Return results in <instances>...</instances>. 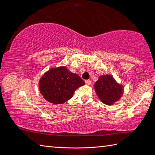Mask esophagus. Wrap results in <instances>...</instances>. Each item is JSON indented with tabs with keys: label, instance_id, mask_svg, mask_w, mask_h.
Wrapping results in <instances>:
<instances>
[{
	"label": "esophagus",
	"instance_id": "34e87169",
	"mask_svg": "<svg viewBox=\"0 0 155 155\" xmlns=\"http://www.w3.org/2000/svg\"><path fill=\"white\" fill-rule=\"evenodd\" d=\"M85 84H86V85H91V81L90 80H86L85 81Z\"/></svg>",
	"mask_w": 155,
	"mask_h": 155
}]
</instances>
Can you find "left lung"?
I'll return each mask as SVG.
<instances>
[{
	"label": "left lung",
	"instance_id": "obj_1",
	"mask_svg": "<svg viewBox=\"0 0 155 155\" xmlns=\"http://www.w3.org/2000/svg\"><path fill=\"white\" fill-rule=\"evenodd\" d=\"M94 88L100 100L108 105L118 101L124 90L122 85L117 83L111 75L101 76L95 83Z\"/></svg>",
	"mask_w": 155,
	"mask_h": 155
}]
</instances>
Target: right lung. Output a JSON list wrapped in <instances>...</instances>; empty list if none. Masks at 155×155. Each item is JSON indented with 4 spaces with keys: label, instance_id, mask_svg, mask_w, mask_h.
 Wrapping results in <instances>:
<instances>
[{
    "label": "right lung",
    "instance_id": "1",
    "mask_svg": "<svg viewBox=\"0 0 155 155\" xmlns=\"http://www.w3.org/2000/svg\"><path fill=\"white\" fill-rule=\"evenodd\" d=\"M85 85L77 74L64 66L51 68L40 78L39 87L41 95L53 104H63L73 96L78 87Z\"/></svg>",
    "mask_w": 155,
    "mask_h": 155
}]
</instances>
